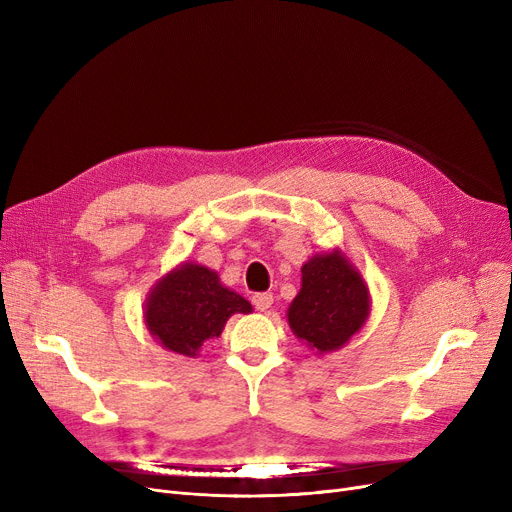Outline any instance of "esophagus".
<instances>
[{
    "mask_svg": "<svg viewBox=\"0 0 512 512\" xmlns=\"http://www.w3.org/2000/svg\"><path fill=\"white\" fill-rule=\"evenodd\" d=\"M251 301H253V305H255L257 311H265V309L272 307L274 294H272V292H257V294H253Z\"/></svg>",
    "mask_w": 512,
    "mask_h": 512,
    "instance_id": "1",
    "label": "esophagus"
}]
</instances>
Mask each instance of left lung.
Listing matches in <instances>:
<instances>
[{"mask_svg":"<svg viewBox=\"0 0 512 512\" xmlns=\"http://www.w3.org/2000/svg\"><path fill=\"white\" fill-rule=\"evenodd\" d=\"M301 272L303 286L288 309V324L319 353L336 351L365 324L367 286L338 251L315 255Z\"/></svg>","mask_w":512,"mask_h":512,"instance_id":"8db88e82","label":"left lung"}]
</instances>
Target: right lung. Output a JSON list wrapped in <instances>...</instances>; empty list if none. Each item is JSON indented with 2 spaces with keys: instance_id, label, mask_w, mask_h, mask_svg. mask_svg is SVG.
Listing matches in <instances>:
<instances>
[{
  "instance_id": "1",
  "label": "right lung",
  "mask_w": 512,
  "mask_h": 512,
  "mask_svg": "<svg viewBox=\"0 0 512 512\" xmlns=\"http://www.w3.org/2000/svg\"><path fill=\"white\" fill-rule=\"evenodd\" d=\"M249 311V301L224 288L218 274L203 265L184 263L153 288L145 321L170 351L195 357L205 340L222 334L232 313Z\"/></svg>"
}]
</instances>
